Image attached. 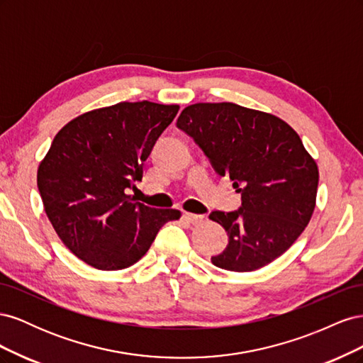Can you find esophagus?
Segmentation results:
<instances>
[{
  "instance_id": "34e87169",
  "label": "esophagus",
  "mask_w": 363,
  "mask_h": 363,
  "mask_svg": "<svg viewBox=\"0 0 363 363\" xmlns=\"http://www.w3.org/2000/svg\"><path fill=\"white\" fill-rule=\"evenodd\" d=\"M184 219H186V221H188V223H191V224H200V223H203L204 216H203V215H195V213L186 212V213H184Z\"/></svg>"
}]
</instances>
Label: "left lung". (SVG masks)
<instances>
[{
  "mask_svg": "<svg viewBox=\"0 0 363 363\" xmlns=\"http://www.w3.org/2000/svg\"><path fill=\"white\" fill-rule=\"evenodd\" d=\"M177 127L199 145L218 175H228L242 207L212 212L228 245L212 263L250 272L280 257L309 224L320 171L298 133L276 115L235 103H196Z\"/></svg>",
  "mask_w": 363,
  "mask_h": 363,
  "instance_id": "left-lung-1",
  "label": "left lung"
}]
</instances>
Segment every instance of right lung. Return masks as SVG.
Wrapping results in <instances>:
<instances>
[{"mask_svg": "<svg viewBox=\"0 0 363 363\" xmlns=\"http://www.w3.org/2000/svg\"><path fill=\"white\" fill-rule=\"evenodd\" d=\"M179 104L118 103L62 127L39 163L38 188L52 228L74 256L101 271L135 265L175 208L135 203L127 189Z\"/></svg>", "mask_w": 363, "mask_h": 363, "instance_id": "add662e5", "label": "right lung"}]
</instances>
